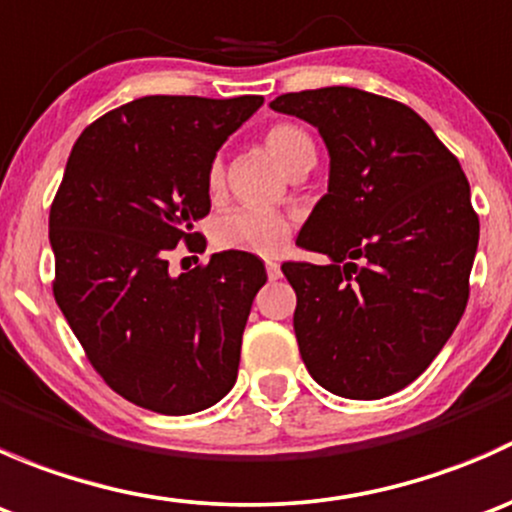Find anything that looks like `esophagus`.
Instances as JSON below:
<instances>
[{"label":"esophagus","instance_id":"1","mask_svg":"<svg viewBox=\"0 0 512 512\" xmlns=\"http://www.w3.org/2000/svg\"><path fill=\"white\" fill-rule=\"evenodd\" d=\"M267 277H270V280H280L282 277V270H280V265H277V262H267Z\"/></svg>","mask_w":512,"mask_h":512}]
</instances>
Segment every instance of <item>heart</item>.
<instances>
[{"instance_id":"1","label":"heart","mask_w":512,"mask_h":512,"mask_svg":"<svg viewBox=\"0 0 512 512\" xmlns=\"http://www.w3.org/2000/svg\"><path fill=\"white\" fill-rule=\"evenodd\" d=\"M267 151L275 156L277 163L292 173L294 168L304 163H314V141L304 128L294 123H275L265 133ZM210 195H218L223 190V165L213 160L205 175ZM289 220L275 210L265 208H235L215 218L213 242L220 250L250 252V255L272 257L287 245L289 240Z\"/></svg>"}]
</instances>
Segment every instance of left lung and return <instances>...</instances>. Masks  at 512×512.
Instances as JSON below:
<instances>
[{
	"mask_svg": "<svg viewBox=\"0 0 512 512\" xmlns=\"http://www.w3.org/2000/svg\"><path fill=\"white\" fill-rule=\"evenodd\" d=\"M314 126L329 185L297 245L329 265L285 262L294 334L319 386L344 399L396 394L461 322L478 215L461 163L409 106L349 86L277 96Z\"/></svg>",
	"mask_w": 512,
	"mask_h": 512,
	"instance_id": "8db88e82",
	"label": "left lung"
}]
</instances>
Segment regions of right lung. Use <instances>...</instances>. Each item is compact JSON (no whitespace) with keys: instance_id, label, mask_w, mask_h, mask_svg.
Returning a JSON list of instances; mask_svg holds the SVG:
<instances>
[{"instance_id":"right-lung-1","label":"right lung","mask_w":512,"mask_h":512,"mask_svg":"<svg viewBox=\"0 0 512 512\" xmlns=\"http://www.w3.org/2000/svg\"><path fill=\"white\" fill-rule=\"evenodd\" d=\"M262 101L143 96L71 148L49 213L54 297L103 381L143 409L195 414L235 386L265 265L227 250L170 275L168 250H195L210 163Z\"/></svg>"}]
</instances>
